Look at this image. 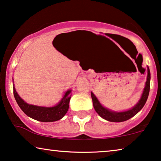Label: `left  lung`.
Wrapping results in <instances>:
<instances>
[{
  "instance_id": "8db88e82",
  "label": "left lung",
  "mask_w": 161,
  "mask_h": 161,
  "mask_svg": "<svg viewBox=\"0 0 161 161\" xmlns=\"http://www.w3.org/2000/svg\"><path fill=\"white\" fill-rule=\"evenodd\" d=\"M149 88H150V71L147 66V77L145 83V87L144 88L143 92H142L141 98L138 101V103L130 109L123 111V112H114L108 108L104 107L102 106L94 93L91 92V97L92 100V103L96 112L98 113L100 117L103 119L109 122H114V123H119V122H124L130 119L131 117L135 116L142 108L144 107L147 100Z\"/></svg>"
}]
</instances>
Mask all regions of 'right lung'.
Masks as SVG:
<instances>
[{
	"instance_id": "add662e5",
	"label": "right lung",
	"mask_w": 161,
	"mask_h": 161,
	"mask_svg": "<svg viewBox=\"0 0 161 161\" xmlns=\"http://www.w3.org/2000/svg\"><path fill=\"white\" fill-rule=\"evenodd\" d=\"M14 96L20 108L27 116L40 122H55L62 119L66 114L69 108L71 90H68L58 104L52 107H45L29 104L20 98L16 91L13 80Z\"/></svg>"
}]
</instances>
